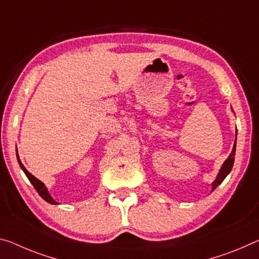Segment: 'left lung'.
Here are the masks:
<instances>
[{
  "instance_id": "1",
  "label": "left lung",
  "mask_w": 259,
  "mask_h": 259,
  "mask_svg": "<svg viewBox=\"0 0 259 259\" xmlns=\"http://www.w3.org/2000/svg\"><path fill=\"white\" fill-rule=\"evenodd\" d=\"M236 136H237V130H236ZM235 151H236V138H235V142H234L232 153L229 154V157L225 160V162L223 163V166H221L219 173H218V175H217L215 180L212 182V190H211V192L214 190V189L218 187L219 184L223 183V181L226 179V176H227L229 173H231L233 165H234V159H235Z\"/></svg>"
}]
</instances>
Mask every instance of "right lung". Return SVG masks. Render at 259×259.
Segmentation results:
<instances>
[{"label": "right lung", "mask_w": 259, "mask_h": 259, "mask_svg": "<svg viewBox=\"0 0 259 259\" xmlns=\"http://www.w3.org/2000/svg\"><path fill=\"white\" fill-rule=\"evenodd\" d=\"M16 154H17V160H18V163H19V166H20V168H22L23 169V171L24 173H25V175L27 176V179L30 180V182L32 183V186H33L34 188H35V190L38 191V194L40 195V197L42 199H45L46 200L47 203H49V204H53V205H56V204H59L57 202H55L54 199H53V197L49 195V191H48V189H47V187L45 186V184L40 181V180H38L35 178V176H33L32 175L30 171H28L25 167H24V165L22 163V161H20V159H19V155H18V152L16 151Z\"/></svg>", "instance_id": "1"}]
</instances>
